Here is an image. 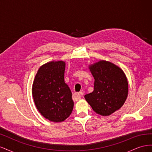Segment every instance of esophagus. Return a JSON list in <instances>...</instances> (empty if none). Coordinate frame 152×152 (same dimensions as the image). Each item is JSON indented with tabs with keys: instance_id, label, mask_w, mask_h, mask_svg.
Masks as SVG:
<instances>
[{
	"instance_id": "obj_1",
	"label": "esophagus",
	"mask_w": 152,
	"mask_h": 152,
	"mask_svg": "<svg viewBox=\"0 0 152 152\" xmlns=\"http://www.w3.org/2000/svg\"><path fill=\"white\" fill-rule=\"evenodd\" d=\"M77 95H78V96H83L84 95V93L83 92H79V93H77L76 94Z\"/></svg>"
}]
</instances>
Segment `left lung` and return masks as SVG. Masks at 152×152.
Wrapping results in <instances>:
<instances>
[{
    "mask_svg": "<svg viewBox=\"0 0 152 152\" xmlns=\"http://www.w3.org/2000/svg\"><path fill=\"white\" fill-rule=\"evenodd\" d=\"M94 79V91L84 98L96 113L108 116L120 109L128 95V82L122 69L100 60L89 66Z\"/></svg>",
    "mask_w": 152,
    "mask_h": 152,
    "instance_id": "left-lung-1",
    "label": "left lung"
}]
</instances>
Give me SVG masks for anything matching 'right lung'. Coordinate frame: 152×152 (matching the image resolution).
<instances>
[{"instance_id":"right-lung-1","label":"right lung","mask_w":152,"mask_h":152,"mask_svg":"<svg viewBox=\"0 0 152 152\" xmlns=\"http://www.w3.org/2000/svg\"><path fill=\"white\" fill-rule=\"evenodd\" d=\"M65 62L53 61L41 66L32 85V96L39 113L49 121L61 122L73 108L72 92L65 82Z\"/></svg>"}]
</instances>
